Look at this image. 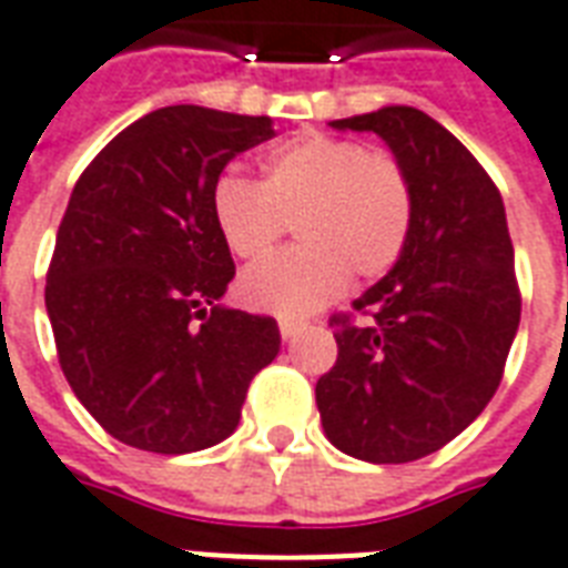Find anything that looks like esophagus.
Listing matches in <instances>:
<instances>
[{
    "label": "esophagus",
    "instance_id": "34e87169",
    "mask_svg": "<svg viewBox=\"0 0 568 568\" xmlns=\"http://www.w3.org/2000/svg\"><path fill=\"white\" fill-rule=\"evenodd\" d=\"M278 329H281V338L290 342V338H296V333L302 329L300 321H290V317H278Z\"/></svg>",
    "mask_w": 568,
    "mask_h": 568
}]
</instances>
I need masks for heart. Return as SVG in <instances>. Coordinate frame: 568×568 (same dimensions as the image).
<instances>
[{
    "label": "heart",
    "mask_w": 568,
    "mask_h": 568,
    "mask_svg": "<svg viewBox=\"0 0 568 568\" xmlns=\"http://www.w3.org/2000/svg\"><path fill=\"white\" fill-rule=\"evenodd\" d=\"M211 221L230 254L256 263L296 230V247L244 272L239 296L256 312L305 317L351 284L387 275L415 226V187L405 165L357 139L312 132L281 144L260 165V184L221 175Z\"/></svg>",
    "instance_id": "b5f03b06"
}]
</instances>
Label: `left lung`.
Segmentation results:
<instances>
[{
  "label": "left lung",
  "mask_w": 568,
  "mask_h": 568,
  "mask_svg": "<svg viewBox=\"0 0 568 568\" xmlns=\"http://www.w3.org/2000/svg\"><path fill=\"white\" fill-rule=\"evenodd\" d=\"M381 135L415 187L403 260L335 314L338 359L317 381L335 448L366 463H412L445 448L503 381L520 324L515 247L499 190L442 123L408 109L333 120Z\"/></svg>",
  "instance_id": "1"
}]
</instances>
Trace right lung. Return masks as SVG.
I'll list each match as a JSON object with an SVG mask.
<instances>
[{
	"mask_svg": "<svg viewBox=\"0 0 568 568\" xmlns=\"http://www.w3.org/2000/svg\"><path fill=\"white\" fill-rule=\"evenodd\" d=\"M268 118L169 105L114 135L69 199L44 305L74 396L123 445L190 454L233 436L278 357L272 317L221 305L235 275L211 190Z\"/></svg>",
	"mask_w": 568,
	"mask_h": 568,
	"instance_id": "right-lung-1",
	"label": "right lung"
}]
</instances>
